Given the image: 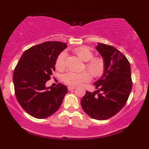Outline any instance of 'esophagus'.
<instances>
[{"instance_id": "esophagus-1", "label": "esophagus", "mask_w": 149, "mask_h": 149, "mask_svg": "<svg viewBox=\"0 0 149 149\" xmlns=\"http://www.w3.org/2000/svg\"><path fill=\"white\" fill-rule=\"evenodd\" d=\"M75 88H76V87H73V86H69V87H68V90L71 91L73 90V89H74Z\"/></svg>"}]
</instances>
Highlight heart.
Returning a JSON list of instances; mask_svg holds the SVG:
<instances>
[{"mask_svg":"<svg viewBox=\"0 0 149 149\" xmlns=\"http://www.w3.org/2000/svg\"><path fill=\"white\" fill-rule=\"evenodd\" d=\"M75 53L82 61L86 62L85 68L95 78L101 77L104 73L105 68V61L102 57H94V52L89 48L80 46L74 49ZM66 57L67 53L62 51L57 56L55 61V67L60 71H62L66 68ZM91 76L89 72L84 71L77 73L73 71H68L63 76V81L69 85H80L83 82H89Z\"/></svg>","mask_w":149,"mask_h":149,"instance_id":"1","label":"heart"}]
</instances>
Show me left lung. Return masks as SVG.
I'll return each mask as SVG.
<instances>
[{
  "instance_id": "left-lung-1",
  "label": "left lung",
  "mask_w": 149,
  "mask_h": 149,
  "mask_svg": "<svg viewBox=\"0 0 149 149\" xmlns=\"http://www.w3.org/2000/svg\"><path fill=\"white\" fill-rule=\"evenodd\" d=\"M96 48L105 61V71L94 83L97 90L87 91L81 106L90 117L105 120L126 105L132 86L131 70L128 59L113 46L98 43Z\"/></svg>"
}]
</instances>
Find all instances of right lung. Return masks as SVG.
Listing matches in <instances>:
<instances>
[{
    "mask_svg": "<svg viewBox=\"0 0 149 149\" xmlns=\"http://www.w3.org/2000/svg\"><path fill=\"white\" fill-rule=\"evenodd\" d=\"M65 43L46 42L28 48L14 69L13 82L16 98L27 113L45 119L60 108L68 92L67 86L57 84L46 87L55 70L58 55L67 47Z\"/></svg>",
    "mask_w": 149,
    "mask_h": 149,
    "instance_id": "right-lung-1",
    "label": "right lung"
}]
</instances>
